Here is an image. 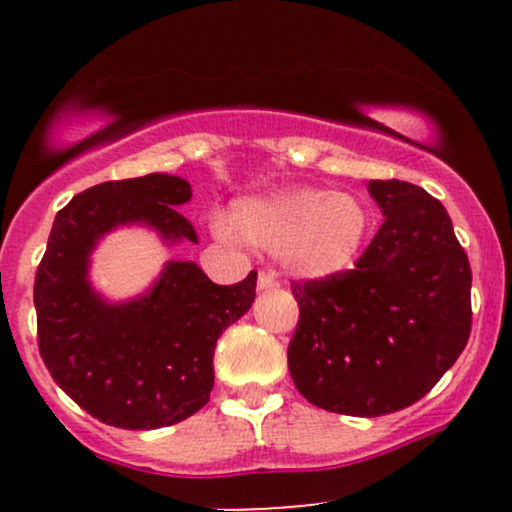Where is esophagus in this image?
<instances>
[{
	"label": "esophagus",
	"mask_w": 512,
	"mask_h": 512,
	"mask_svg": "<svg viewBox=\"0 0 512 512\" xmlns=\"http://www.w3.org/2000/svg\"><path fill=\"white\" fill-rule=\"evenodd\" d=\"M276 286H279V281L274 279V274H269V272L257 274V289L260 291H272V289H276Z\"/></svg>",
	"instance_id": "esophagus-1"
}]
</instances>
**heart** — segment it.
<instances>
[{"label": "heart", "mask_w": 512, "mask_h": 512, "mask_svg": "<svg viewBox=\"0 0 512 512\" xmlns=\"http://www.w3.org/2000/svg\"><path fill=\"white\" fill-rule=\"evenodd\" d=\"M221 238H240L255 248L281 255L298 276L325 279L356 262L370 233V211L349 192L296 187L238 204L233 226L214 221Z\"/></svg>", "instance_id": "b5f03b06"}]
</instances>
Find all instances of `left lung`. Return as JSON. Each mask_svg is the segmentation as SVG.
I'll return each mask as SVG.
<instances>
[{"label": "left lung", "mask_w": 512, "mask_h": 512, "mask_svg": "<svg viewBox=\"0 0 512 512\" xmlns=\"http://www.w3.org/2000/svg\"><path fill=\"white\" fill-rule=\"evenodd\" d=\"M383 226L354 269L291 281L289 370L315 407L383 416L419 402L472 332V269L443 204L402 180H370Z\"/></svg>", "instance_id": "8db88e82"}]
</instances>
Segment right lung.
<instances>
[{"instance_id":"obj_1","label":"right lung","mask_w":512,"mask_h":512,"mask_svg":"<svg viewBox=\"0 0 512 512\" xmlns=\"http://www.w3.org/2000/svg\"><path fill=\"white\" fill-rule=\"evenodd\" d=\"M192 197L178 175L110 180L57 211L35 272L38 349L52 380L93 419L129 431L197 414L214 387L216 339L248 313L257 272L219 286L195 262H168L154 289L110 305L88 284V255L103 233L146 223L166 240L197 233L175 207Z\"/></svg>"}]
</instances>
